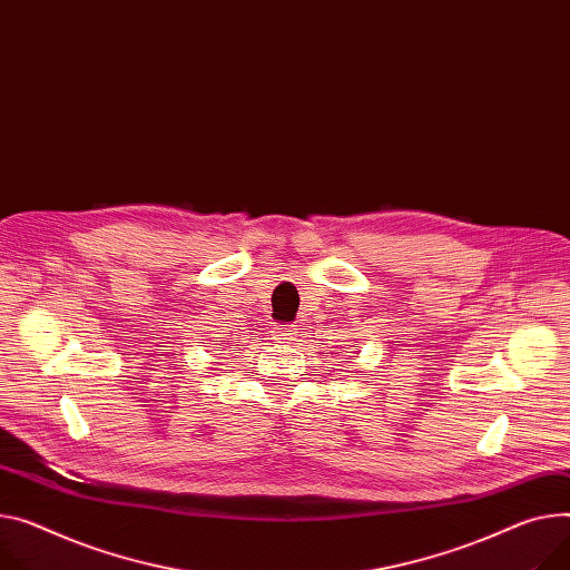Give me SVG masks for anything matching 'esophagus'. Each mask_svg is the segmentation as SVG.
Here are the masks:
<instances>
[{"mask_svg":"<svg viewBox=\"0 0 570 570\" xmlns=\"http://www.w3.org/2000/svg\"><path fill=\"white\" fill-rule=\"evenodd\" d=\"M296 328H292V326H285V328H278L276 331V337L278 340H285V342H292V340H296Z\"/></svg>","mask_w":570,"mask_h":570,"instance_id":"esophagus-1","label":"esophagus"}]
</instances>
